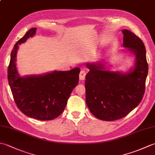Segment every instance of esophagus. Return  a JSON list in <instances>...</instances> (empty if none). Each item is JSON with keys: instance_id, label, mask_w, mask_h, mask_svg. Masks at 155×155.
Here are the masks:
<instances>
[{"instance_id": "34e87169", "label": "esophagus", "mask_w": 155, "mask_h": 155, "mask_svg": "<svg viewBox=\"0 0 155 155\" xmlns=\"http://www.w3.org/2000/svg\"><path fill=\"white\" fill-rule=\"evenodd\" d=\"M86 74H87V72L86 71L84 70H82L81 72H80V74H79V78H80V80H84L85 78V76H86Z\"/></svg>"}]
</instances>
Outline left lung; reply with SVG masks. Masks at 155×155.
Masks as SVG:
<instances>
[{
  "label": "left lung",
  "mask_w": 155,
  "mask_h": 155,
  "mask_svg": "<svg viewBox=\"0 0 155 155\" xmlns=\"http://www.w3.org/2000/svg\"><path fill=\"white\" fill-rule=\"evenodd\" d=\"M123 47L135 57L133 68L127 72L107 71L103 62L86 64V103L100 120L112 121L124 117L140 103L148 73L146 49L143 41L124 29Z\"/></svg>",
  "instance_id": "1"
}]
</instances>
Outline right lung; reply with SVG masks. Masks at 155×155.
Returning <instances> with one entry per match:
<instances>
[{
	"label": "right lung",
	"mask_w": 155,
	"mask_h": 155,
	"mask_svg": "<svg viewBox=\"0 0 155 155\" xmlns=\"http://www.w3.org/2000/svg\"><path fill=\"white\" fill-rule=\"evenodd\" d=\"M32 28L15 45L8 67V80L16 106L27 117L40 120H53L61 114L71 92L78 83L80 68L21 77L16 68L18 45L33 37Z\"/></svg>",
	"instance_id": "right-lung-1"
}]
</instances>
